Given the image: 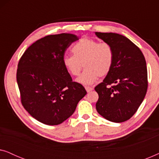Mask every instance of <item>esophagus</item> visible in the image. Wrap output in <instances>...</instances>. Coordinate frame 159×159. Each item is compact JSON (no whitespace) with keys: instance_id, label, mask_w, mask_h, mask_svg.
<instances>
[{"instance_id":"obj_1","label":"esophagus","mask_w":159,"mask_h":159,"mask_svg":"<svg viewBox=\"0 0 159 159\" xmlns=\"http://www.w3.org/2000/svg\"><path fill=\"white\" fill-rule=\"evenodd\" d=\"M85 90L87 92L89 93L93 90V88H92V87H85Z\"/></svg>"}]
</instances>
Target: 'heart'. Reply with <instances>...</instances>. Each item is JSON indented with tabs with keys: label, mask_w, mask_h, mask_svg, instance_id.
I'll use <instances>...</instances> for the list:
<instances>
[{
	"label": "heart",
	"mask_w": 159,
	"mask_h": 159,
	"mask_svg": "<svg viewBox=\"0 0 159 159\" xmlns=\"http://www.w3.org/2000/svg\"><path fill=\"white\" fill-rule=\"evenodd\" d=\"M71 51L73 55L64 56L63 64L72 76L79 75L82 66L84 67V71L77 80L80 83L92 84L98 77L107 75L112 68L114 53L112 47L107 43L82 38L74 45Z\"/></svg>",
	"instance_id": "b5f03b06"
}]
</instances>
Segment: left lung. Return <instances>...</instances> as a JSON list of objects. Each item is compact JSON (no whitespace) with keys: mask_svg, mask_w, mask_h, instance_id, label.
I'll return each instance as SVG.
<instances>
[{"mask_svg":"<svg viewBox=\"0 0 159 159\" xmlns=\"http://www.w3.org/2000/svg\"><path fill=\"white\" fill-rule=\"evenodd\" d=\"M95 34L110 44L114 53L110 72L95 88L99 96L96 110L108 121L123 122L135 114L146 94V61L140 48L126 37L112 32Z\"/></svg>","mask_w":159,"mask_h":159,"instance_id":"8db88e82","label":"left lung"}]
</instances>
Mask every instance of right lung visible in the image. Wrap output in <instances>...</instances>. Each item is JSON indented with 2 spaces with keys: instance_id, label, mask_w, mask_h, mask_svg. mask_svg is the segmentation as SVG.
Listing matches in <instances>:
<instances>
[{
  "instance_id": "right-lung-1",
  "label": "right lung",
  "mask_w": 159,
  "mask_h": 159,
  "mask_svg": "<svg viewBox=\"0 0 159 159\" xmlns=\"http://www.w3.org/2000/svg\"><path fill=\"white\" fill-rule=\"evenodd\" d=\"M77 40L69 33L45 36L30 45L19 61L16 81L21 103L45 125H58L66 120L87 94L63 64L65 51Z\"/></svg>"
}]
</instances>
